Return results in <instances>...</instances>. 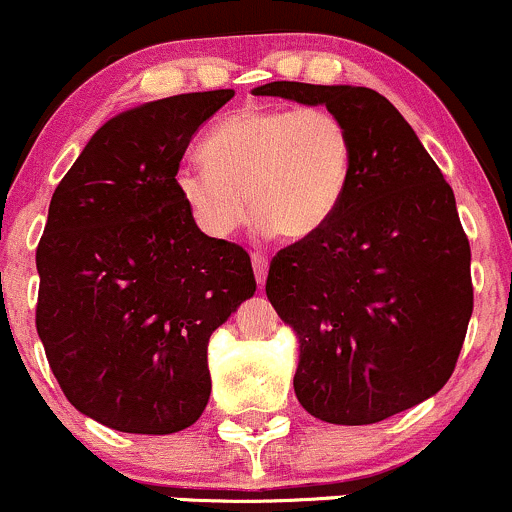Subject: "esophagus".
I'll use <instances>...</instances> for the list:
<instances>
[{
	"instance_id": "1",
	"label": "esophagus",
	"mask_w": 512,
	"mask_h": 512,
	"mask_svg": "<svg viewBox=\"0 0 512 512\" xmlns=\"http://www.w3.org/2000/svg\"><path fill=\"white\" fill-rule=\"evenodd\" d=\"M252 267H255V279H257V284H265V279H267V272H269V262H267V257L262 255V252H252Z\"/></svg>"
}]
</instances>
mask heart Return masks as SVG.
I'll use <instances>...</instances> for the list:
<instances>
[{
	"label": "heart",
	"instance_id": "1",
	"mask_svg": "<svg viewBox=\"0 0 512 512\" xmlns=\"http://www.w3.org/2000/svg\"><path fill=\"white\" fill-rule=\"evenodd\" d=\"M201 160L179 167L174 187L209 238H230L250 204L260 230L306 240L345 199L352 133L328 106L243 109L211 128Z\"/></svg>",
	"mask_w": 512,
	"mask_h": 512
}]
</instances>
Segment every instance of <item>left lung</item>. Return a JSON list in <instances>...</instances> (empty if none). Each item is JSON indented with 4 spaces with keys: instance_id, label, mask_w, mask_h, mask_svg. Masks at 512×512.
Here are the masks:
<instances>
[{
    "instance_id": "obj_1",
    "label": "left lung",
    "mask_w": 512,
    "mask_h": 512,
    "mask_svg": "<svg viewBox=\"0 0 512 512\" xmlns=\"http://www.w3.org/2000/svg\"><path fill=\"white\" fill-rule=\"evenodd\" d=\"M257 97L325 104L352 133V174L328 226L274 255L267 299L299 338L296 398L369 425L435 396L474 311L452 187L389 99L369 87L269 82Z\"/></svg>"
}]
</instances>
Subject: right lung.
Segmentation results:
<instances>
[{"mask_svg":"<svg viewBox=\"0 0 512 512\" xmlns=\"http://www.w3.org/2000/svg\"><path fill=\"white\" fill-rule=\"evenodd\" d=\"M233 97L177 94L114 116L50 199L36 330L67 401L106 428L194 425L211 333L255 294L250 255L201 233L174 187L196 128Z\"/></svg>","mask_w":512,"mask_h":512,"instance_id":"1","label":"right lung"}]
</instances>
